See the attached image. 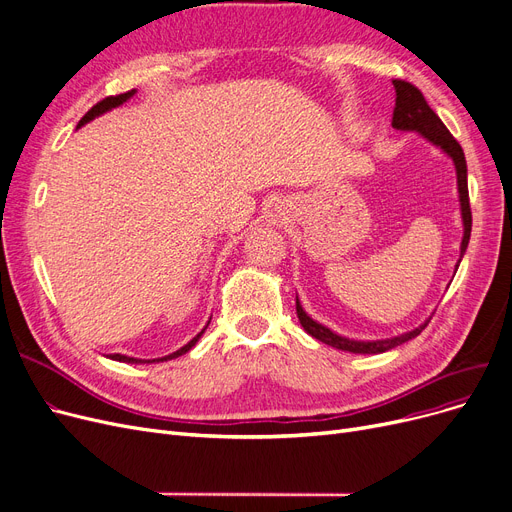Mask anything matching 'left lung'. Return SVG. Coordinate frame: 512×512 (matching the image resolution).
<instances>
[{"label": "left lung", "instance_id": "obj_1", "mask_svg": "<svg viewBox=\"0 0 512 512\" xmlns=\"http://www.w3.org/2000/svg\"><path fill=\"white\" fill-rule=\"evenodd\" d=\"M393 87H395V108H393V121L391 125L399 131H416L420 133L422 138H427L433 146L441 148L448 157L454 161L456 167V180H458V198H460V213H462V226H464V234H462V242H460V259L469 247L471 240V226H473V215H471V205H469V184H466V159L464 152L460 148V144L454 140L452 133L448 131V127L441 123V119L433 113V108L427 104L425 96L420 94L418 87H414L408 81L402 79H393ZM460 259L456 263V270L460 265ZM297 316L299 322L303 326V330L307 335H311L314 339L337 347L341 351H351V353H385L397 345H402L414 337H418L425 326L429 324V320L425 324H420L418 328L404 332V335H397L391 339H381V341H355V339H347L332 332L330 328L322 326L320 322L311 320L305 309L299 303L297 297Z\"/></svg>", "mask_w": 512, "mask_h": 512}]
</instances>
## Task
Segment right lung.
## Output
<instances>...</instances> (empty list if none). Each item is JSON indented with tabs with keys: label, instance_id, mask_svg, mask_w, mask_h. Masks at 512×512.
I'll return each mask as SVG.
<instances>
[{
	"label": "right lung",
	"instance_id": "obj_1",
	"mask_svg": "<svg viewBox=\"0 0 512 512\" xmlns=\"http://www.w3.org/2000/svg\"><path fill=\"white\" fill-rule=\"evenodd\" d=\"M133 94H136V90H131V92H125V94H119V96H108V98H104V100H100L96 106H92L90 110H87L85 113V117L79 121V125L77 127H81V125H85V123H90L92 119H96V117H100V115H104L106 110H110V108H117V106H121L123 102H127ZM209 326V324H207ZM207 326L198 332V335L190 341V343H186L182 349H177V351H173V353H169V355H165V358H157V360H138V358H129V355H121V353H113L110 355V360H117V362H125V364H152V362H167V360H173V358H180V355H184L186 351H190L194 345H196V341L203 337V332L207 330Z\"/></svg>",
	"mask_w": 512,
	"mask_h": 512
}]
</instances>
